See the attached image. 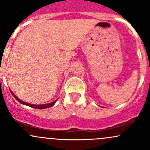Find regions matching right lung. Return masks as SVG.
I'll return each mask as SVG.
<instances>
[{
  "label": "right lung",
  "instance_id": "obj_1",
  "mask_svg": "<svg viewBox=\"0 0 150 150\" xmlns=\"http://www.w3.org/2000/svg\"><path fill=\"white\" fill-rule=\"evenodd\" d=\"M19 102H21L22 103H24L25 104H27V105L30 106V107H33V108H36V109H45V108H48V107H51L54 104L55 102H52V103H49L48 104H42V105H35V104H29V103H26V102H24L22 101L19 100Z\"/></svg>",
  "mask_w": 150,
  "mask_h": 150
}]
</instances>
